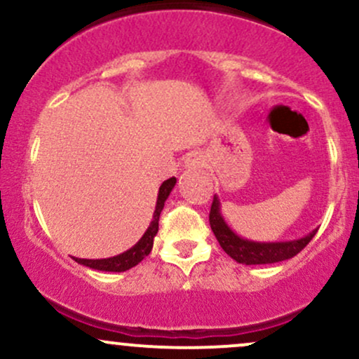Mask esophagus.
I'll return each instance as SVG.
<instances>
[{"label":"esophagus","instance_id":"obj_1","mask_svg":"<svg viewBox=\"0 0 359 359\" xmlns=\"http://www.w3.org/2000/svg\"><path fill=\"white\" fill-rule=\"evenodd\" d=\"M185 168H189V170H196V168H201L204 167V156L201 154H191L185 158Z\"/></svg>","mask_w":359,"mask_h":359}]
</instances>
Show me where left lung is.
<instances>
[{"label":"left lung","instance_id":"obj_1","mask_svg":"<svg viewBox=\"0 0 359 359\" xmlns=\"http://www.w3.org/2000/svg\"><path fill=\"white\" fill-rule=\"evenodd\" d=\"M209 224L216 236V240L219 241L221 248L226 251L233 259H236L241 265H269V263H277L288 259L295 255L300 253L309 241L316 236L317 229L306 234L304 238L292 241H251L245 240V238L238 236L228 226V222L224 221L221 214V203L217 199V196H214L211 212H209Z\"/></svg>","mask_w":359,"mask_h":359}]
</instances>
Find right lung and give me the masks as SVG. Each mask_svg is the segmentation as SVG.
<instances>
[{
	"instance_id": "1",
	"label": "right lung",
	"mask_w": 359,
	"mask_h": 359,
	"mask_svg": "<svg viewBox=\"0 0 359 359\" xmlns=\"http://www.w3.org/2000/svg\"><path fill=\"white\" fill-rule=\"evenodd\" d=\"M177 179L172 177L160 185L158 189V197H156V205H155V211H154V219H151L150 226L140 238L138 243L135 246H131L130 250H126L125 253L116 255V257H111V258H101V259H88V258H74L77 263L81 265L89 266V269L94 270H100V271H126L133 266H137L143 258L150 255L151 248H154V240L158 233V219H160V212H162L163 205H165V201L170 196L172 189L175 187Z\"/></svg>"
}]
</instances>
